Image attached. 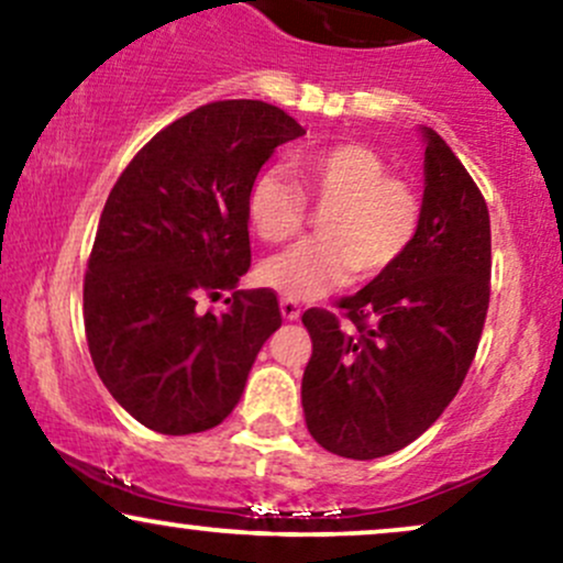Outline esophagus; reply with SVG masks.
Masks as SVG:
<instances>
[{"label":"esophagus","instance_id":"obj_1","mask_svg":"<svg viewBox=\"0 0 563 563\" xmlns=\"http://www.w3.org/2000/svg\"><path fill=\"white\" fill-rule=\"evenodd\" d=\"M280 314H283V320H288V322L299 320L301 307L294 299H280Z\"/></svg>","mask_w":563,"mask_h":563}]
</instances>
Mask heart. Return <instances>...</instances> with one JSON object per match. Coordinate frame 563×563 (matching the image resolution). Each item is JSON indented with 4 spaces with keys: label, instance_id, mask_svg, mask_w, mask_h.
Returning a JSON list of instances; mask_svg holds the SVG:
<instances>
[{
    "label": "heart",
    "instance_id": "1",
    "mask_svg": "<svg viewBox=\"0 0 563 563\" xmlns=\"http://www.w3.org/2000/svg\"><path fill=\"white\" fill-rule=\"evenodd\" d=\"M288 172L267 169L249 187L251 228L267 243L296 235L307 217V196L325 209L318 241L290 245L260 267V283L294 301L320 299L346 286L354 269L376 277L405 256L421 222V203L371 147L339 142L294 158ZM305 192L301 194L300 190Z\"/></svg>",
    "mask_w": 563,
    "mask_h": 563
}]
</instances>
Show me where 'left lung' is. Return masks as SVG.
<instances>
[{"mask_svg":"<svg viewBox=\"0 0 563 563\" xmlns=\"http://www.w3.org/2000/svg\"><path fill=\"white\" fill-rule=\"evenodd\" d=\"M423 153L421 222L391 269L341 301L307 309L312 357L301 407L320 448L352 461L391 455L452 402L479 346L489 307V211L479 187L434 129L418 126Z\"/></svg>","mask_w":563,"mask_h":563,"instance_id":"left-lung-1","label":"left lung"}]
</instances>
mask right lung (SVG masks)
Masks as SVG:
<instances>
[{
    "instance_id": "right-lung-1",
    "label": "right lung",
    "mask_w": 563,
    "mask_h": 563,
    "mask_svg": "<svg viewBox=\"0 0 563 563\" xmlns=\"http://www.w3.org/2000/svg\"><path fill=\"white\" fill-rule=\"evenodd\" d=\"M301 134L267 102H211L147 142L106 200L84 280L89 354L115 402L158 434L222 423L280 328L273 290H238L245 200L277 145ZM222 292L224 313L199 312Z\"/></svg>"
}]
</instances>
